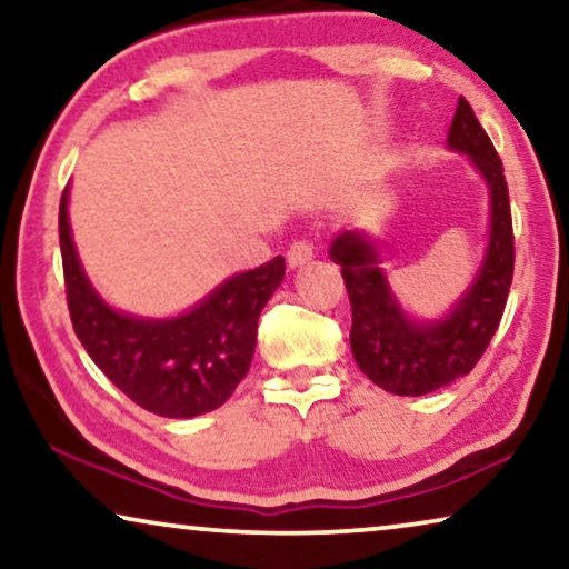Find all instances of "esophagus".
Here are the masks:
<instances>
[{"label":"esophagus","mask_w":569,"mask_h":569,"mask_svg":"<svg viewBox=\"0 0 569 569\" xmlns=\"http://www.w3.org/2000/svg\"><path fill=\"white\" fill-rule=\"evenodd\" d=\"M313 243H310V240H295V243L290 246V251H287V263H290V267L295 269V267H302V263H308L310 259H313Z\"/></svg>","instance_id":"obj_1"}]
</instances>
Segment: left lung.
<instances>
[{
    "label": "left lung",
    "mask_w": 569,
    "mask_h": 569,
    "mask_svg": "<svg viewBox=\"0 0 569 569\" xmlns=\"http://www.w3.org/2000/svg\"><path fill=\"white\" fill-rule=\"evenodd\" d=\"M448 147L469 154L489 189L485 261L448 316L415 321L403 313L380 269L378 243L368 232L341 230L329 248L352 302L349 345L355 362L372 383L396 396H425L469 376L500 326L512 282L516 243L502 160L466 98H458Z\"/></svg>",
    "instance_id": "1"
}]
</instances>
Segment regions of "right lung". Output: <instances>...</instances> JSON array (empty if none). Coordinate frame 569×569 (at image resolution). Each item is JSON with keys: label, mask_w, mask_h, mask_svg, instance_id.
Masks as SVG:
<instances>
[{"label": "right lung", "mask_w": 569, "mask_h": 569, "mask_svg": "<svg viewBox=\"0 0 569 569\" xmlns=\"http://www.w3.org/2000/svg\"><path fill=\"white\" fill-rule=\"evenodd\" d=\"M67 201L69 189L59 204L67 306L92 362L131 401L158 417L189 419L222 407L251 368L259 316L284 279L282 256L224 279L176 318L129 316L108 306L84 277Z\"/></svg>", "instance_id": "add662e5"}]
</instances>
